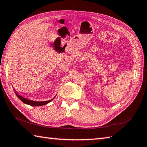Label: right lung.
Wrapping results in <instances>:
<instances>
[{"label":"right lung","instance_id":"1","mask_svg":"<svg viewBox=\"0 0 147 147\" xmlns=\"http://www.w3.org/2000/svg\"><path fill=\"white\" fill-rule=\"evenodd\" d=\"M14 92H15L17 97H18V98L20 100H21L23 102L25 103V104H26V105H28L33 106H42V105H47V104H48V103L51 102V100H52L55 98V97H54V98H53L52 99L47 100V101H34V100H30L28 99L25 98L24 97L21 96L20 95H19L18 93H17L16 91H15V90H14Z\"/></svg>","mask_w":147,"mask_h":147}]
</instances>
